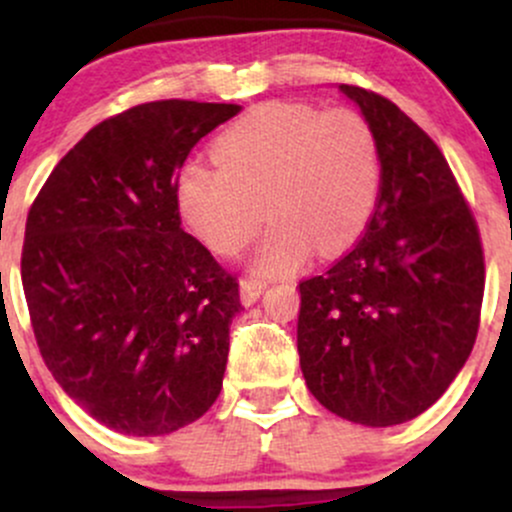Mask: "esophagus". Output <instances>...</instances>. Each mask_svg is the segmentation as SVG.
<instances>
[{"mask_svg":"<svg viewBox=\"0 0 512 512\" xmlns=\"http://www.w3.org/2000/svg\"><path fill=\"white\" fill-rule=\"evenodd\" d=\"M264 289H267V284H262V281L243 279V281H240V303L252 305L257 301V298L262 296Z\"/></svg>","mask_w":512,"mask_h":512,"instance_id":"obj_1","label":"esophagus"}]
</instances>
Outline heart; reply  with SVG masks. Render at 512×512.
Instances as JSON below:
<instances>
[{
  "label": "heart",
  "mask_w": 512,
  "mask_h": 512,
  "mask_svg": "<svg viewBox=\"0 0 512 512\" xmlns=\"http://www.w3.org/2000/svg\"><path fill=\"white\" fill-rule=\"evenodd\" d=\"M219 166L187 163L175 199L182 221L209 250L233 257L252 243L265 209L272 228L255 272L289 274L344 250L363 231L380 190L378 139L349 108L264 103L214 142Z\"/></svg>",
  "instance_id": "obj_1"
}]
</instances>
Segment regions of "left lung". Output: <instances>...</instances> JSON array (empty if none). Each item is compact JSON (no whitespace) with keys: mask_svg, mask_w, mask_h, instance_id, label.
<instances>
[{"mask_svg":"<svg viewBox=\"0 0 512 512\" xmlns=\"http://www.w3.org/2000/svg\"><path fill=\"white\" fill-rule=\"evenodd\" d=\"M337 88L378 139L380 192L361 240L298 286V356L322 407L385 428L424 414L467 363L484 252L433 139L378 93Z\"/></svg>","mask_w":512,"mask_h":512,"instance_id":"1","label":"left lung"}]
</instances>
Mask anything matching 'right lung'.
Masks as SVG:
<instances>
[{"mask_svg":"<svg viewBox=\"0 0 512 512\" xmlns=\"http://www.w3.org/2000/svg\"><path fill=\"white\" fill-rule=\"evenodd\" d=\"M238 113L129 108L57 163L28 211L21 281L45 366L125 436H168L221 392L238 281L182 231L175 185L192 146Z\"/></svg>","mask_w":512,"mask_h":512,"instance_id":"1","label":"right lung"}]
</instances>
